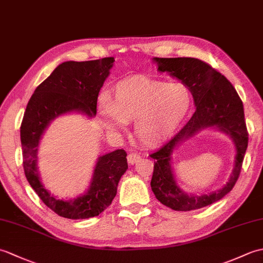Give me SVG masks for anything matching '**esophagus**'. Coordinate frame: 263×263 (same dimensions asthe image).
I'll use <instances>...</instances> for the list:
<instances>
[{"mask_svg":"<svg viewBox=\"0 0 263 263\" xmlns=\"http://www.w3.org/2000/svg\"><path fill=\"white\" fill-rule=\"evenodd\" d=\"M140 160H141V157H140V156H139L138 154H136V153H131V154L127 155V161H128V164L135 165V164L139 163V161H140Z\"/></svg>","mask_w":263,"mask_h":263,"instance_id":"obj_1","label":"esophagus"}]
</instances>
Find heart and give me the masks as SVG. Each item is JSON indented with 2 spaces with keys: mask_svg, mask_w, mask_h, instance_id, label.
<instances>
[{
  "mask_svg": "<svg viewBox=\"0 0 263 263\" xmlns=\"http://www.w3.org/2000/svg\"><path fill=\"white\" fill-rule=\"evenodd\" d=\"M192 103L183 83H167L144 76L126 78L113 88V98L99 100L102 124L107 131L124 130L133 122V135L147 147L165 143L181 126Z\"/></svg>",
  "mask_w": 263,
  "mask_h": 263,
  "instance_id": "heart-1",
  "label": "heart"
}]
</instances>
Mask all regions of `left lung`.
Returning a JSON list of instances; mask_svg holds the SVG:
<instances>
[{
    "label": "left lung",
    "mask_w": 263,
    "mask_h": 263,
    "mask_svg": "<svg viewBox=\"0 0 263 263\" xmlns=\"http://www.w3.org/2000/svg\"><path fill=\"white\" fill-rule=\"evenodd\" d=\"M159 72H166L185 85L192 93L195 111L182 130L150 155L155 159L152 190L164 205L176 211H189L210 205L232 191L242 168L249 135L244 121V109L235 88L209 64L193 58H154ZM205 128H215L231 138L236 147L234 168L229 182L221 189L206 195H189L178 185L171 166L172 153Z\"/></svg>",
    "instance_id": "left-lung-1"
}]
</instances>
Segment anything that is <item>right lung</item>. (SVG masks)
I'll return each instance as SVG.
<instances>
[{"instance_id":"obj_1","label":"right lung","mask_w":263,"mask_h":263,"mask_svg":"<svg viewBox=\"0 0 263 263\" xmlns=\"http://www.w3.org/2000/svg\"><path fill=\"white\" fill-rule=\"evenodd\" d=\"M114 62V58L63 62L36 88L28 102L20 127L25 174L43 202L61 217L87 219L102 214L115 198L119 182L127 170L125 150L117 149L99 156L83 194L58 199L44 185L38 168L39 143L54 120L71 113L88 119L96 116L100 88Z\"/></svg>"}]
</instances>
